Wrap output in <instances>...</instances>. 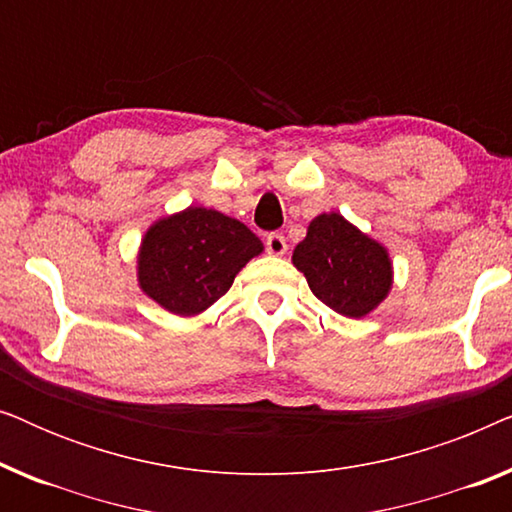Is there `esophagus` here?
Here are the masks:
<instances>
[{
    "instance_id": "34e87169",
    "label": "esophagus",
    "mask_w": 512,
    "mask_h": 512,
    "mask_svg": "<svg viewBox=\"0 0 512 512\" xmlns=\"http://www.w3.org/2000/svg\"><path fill=\"white\" fill-rule=\"evenodd\" d=\"M265 247H268V251L272 256H284L286 254V237L279 235V233H272L268 235V240H265Z\"/></svg>"
}]
</instances>
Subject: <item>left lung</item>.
<instances>
[{"instance_id": "8db88e82", "label": "left lung", "mask_w": 512, "mask_h": 512, "mask_svg": "<svg viewBox=\"0 0 512 512\" xmlns=\"http://www.w3.org/2000/svg\"><path fill=\"white\" fill-rule=\"evenodd\" d=\"M291 261L305 275L314 296L349 319L373 312L394 284L387 247L338 212L310 221Z\"/></svg>"}]
</instances>
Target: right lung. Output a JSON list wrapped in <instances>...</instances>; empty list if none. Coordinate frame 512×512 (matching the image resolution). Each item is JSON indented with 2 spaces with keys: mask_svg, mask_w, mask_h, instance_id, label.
<instances>
[{
  "mask_svg": "<svg viewBox=\"0 0 512 512\" xmlns=\"http://www.w3.org/2000/svg\"><path fill=\"white\" fill-rule=\"evenodd\" d=\"M258 254L263 242L242 221L216 209L186 207L144 233L137 282L163 310L195 317L212 307Z\"/></svg>",
  "mask_w": 512,
  "mask_h": 512,
  "instance_id": "add662e5",
  "label": "right lung"
}]
</instances>
